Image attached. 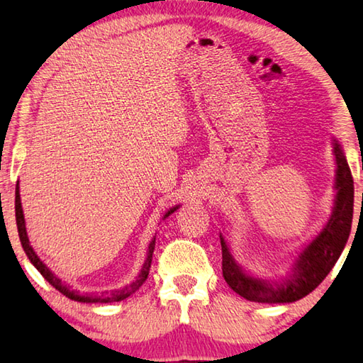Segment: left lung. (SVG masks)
Listing matches in <instances>:
<instances>
[{"label":"left lung","instance_id":"8db88e82","mask_svg":"<svg viewBox=\"0 0 363 363\" xmlns=\"http://www.w3.org/2000/svg\"><path fill=\"white\" fill-rule=\"evenodd\" d=\"M336 156V201L330 222L320 235L301 252L294 267V275L286 283L272 286L270 283L249 277L231 257L227 242L220 236L222 273L228 286L241 298L265 304H286L306 298L322 283L340 259L352 227L354 178L341 145L335 141Z\"/></svg>","mask_w":363,"mask_h":363}]
</instances>
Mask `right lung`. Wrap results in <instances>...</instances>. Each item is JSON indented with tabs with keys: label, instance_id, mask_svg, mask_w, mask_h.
<instances>
[{
	"label": "right lung",
	"instance_id": "obj_1",
	"mask_svg": "<svg viewBox=\"0 0 363 363\" xmlns=\"http://www.w3.org/2000/svg\"><path fill=\"white\" fill-rule=\"evenodd\" d=\"M178 209V206L174 207V209H170L167 213H165L164 218H167L172 212H175ZM16 223H17V231H19V238H21V242H22V247L23 251H26L27 257L30 259V262L35 265V269H37L41 275L45 277V280L51 284V286H55L59 293H62L65 298L72 299V301H79V302H118V301H123L125 298H128L130 294H133L135 291H138L140 286L143 283L146 281L147 275H150V269H151V262H152V252H154V246H156V238L150 242V251H147V257H146V262L143 265V270L138 275V278L130 284V286H125L122 289H117V291H112L108 296H83L80 293H77V291L70 289L67 284H64L59 278L52 273L48 267L41 262L38 259V255L35 254V251L30 246V242H28V238H27V231H26V220H23V213H22V206H21V194H19V182H17L16 185Z\"/></svg>",
	"mask_w": 363,
	"mask_h": 363
}]
</instances>
